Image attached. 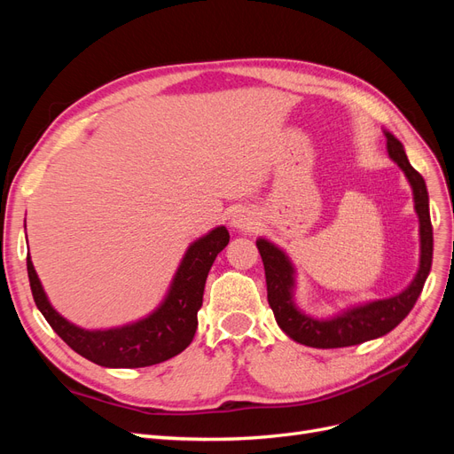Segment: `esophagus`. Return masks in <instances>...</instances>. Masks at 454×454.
Returning <instances> with one entry per match:
<instances>
[{"instance_id":"obj_1","label":"esophagus","mask_w":454,"mask_h":454,"mask_svg":"<svg viewBox=\"0 0 454 454\" xmlns=\"http://www.w3.org/2000/svg\"><path fill=\"white\" fill-rule=\"evenodd\" d=\"M254 225H255V219L248 210H237L231 215V227L246 231V229H252Z\"/></svg>"}]
</instances>
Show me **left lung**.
<instances>
[{"label":"left lung","instance_id":"1","mask_svg":"<svg viewBox=\"0 0 454 454\" xmlns=\"http://www.w3.org/2000/svg\"><path fill=\"white\" fill-rule=\"evenodd\" d=\"M382 132L387 136L388 157L405 174L411 191H413L415 212L419 217V269L405 290L392 297L356 303L332 316H327V318H318V316L309 314L297 307V269L290 255H287L280 246L263 237H259L255 240L257 250L265 265L267 299L274 312V318H277V324L287 337L305 347L342 348L360 345V342L373 340L390 333L392 329L411 312V309L415 307L424 287V282L430 274L434 235L430 222V200L424 177L411 167L403 144L397 140L392 132Z\"/></svg>","mask_w":454,"mask_h":454}]
</instances>
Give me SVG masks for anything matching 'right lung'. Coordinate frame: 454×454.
I'll return each mask as SVG.
<instances>
[{
    "instance_id": "1",
    "label": "right lung",
    "mask_w": 454,
    "mask_h": 454,
    "mask_svg": "<svg viewBox=\"0 0 454 454\" xmlns=\"http://www.w3.org/2000/svg\"><path fill=\"white\" fill-rule=\"evenodd\" d=\"M229 244V231L217 225L189 244L172 282L144 318L107 329H85L66 320L51 305L28 254V278L39 312L67 347L102 367H147L167 362L185 350L197 332V312L202 307L204 284L217 254Z\"/></svg>"
}]
</instances>
